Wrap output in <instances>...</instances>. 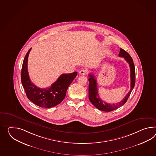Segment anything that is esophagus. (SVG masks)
Returning a JSON list of instances; mask_svg holds the SVG:
<instances>
[{
	"instance_id": "1",
	"label": "esophagus",
	"mask_w": 156,
	"mask_h": 156,
	"mask_svg": "<svg viewBox=\"0 0 156 156\" xmlns=\"http://www.w3.org/2000/svg\"><path fill=\"white\" fill-rule=\"evenodd\" d=\"M87 70H86V69H82L80 71L79 73H80V75H85L87 73Z\"/></svg>"
}]
</instances>
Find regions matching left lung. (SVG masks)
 Returning a JSON list of instances; mask_svg holds the SVG:
<instances>
[{
  "label": "left lung",
  "instance_id": "left-lung-1",
  "mask_svg": "<svg viewBox=\"0 0 156 156\" xmlns=\"http://www.w3.org/2000/svg\"><path fill=\"white\" fill-rule=\"evenodd\" d=\"M119 57H124L130 67V78H131V89L129 93L126 95L124 99L120 102L116 104H109L105 103L99 97L98 90L97 86V81L95 79V76L93 74H89L88 79L89 86H88V98L91 103L97 108L98 109L104 112H111L118 109V108L123 105L129 99V97L133 90L135 84V69L133 62V60L130 56L129 53L126 51L120 48V52L118 55Z\"/></svg>",
  "mask_w": 156,
  "mask_h": 156
}]
</instances>
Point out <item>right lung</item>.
<instances>
[{"label":"right lung","instance_id":"obj_1","mask_svg":"<svg viewBox=\"0 0 156 156\" xmlns=\"http://www.w3.org/2000/svg\"><path fill=\"white\" fill-rule=\"evenodd\" d=\"M31 49L27 52L23 61L21 74V82L27 97L31 102L42 108L56 106L64 99L68 88L76 77L77 72L61 74L50 87H38L31 82L27 71V60Z\"/></svg>","mask_w":156,"mask_h":156}]
</instances>
